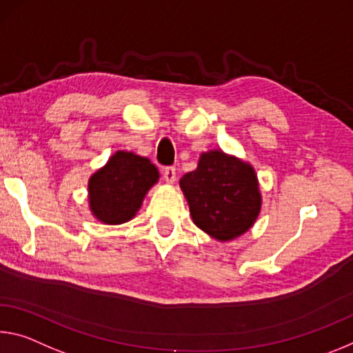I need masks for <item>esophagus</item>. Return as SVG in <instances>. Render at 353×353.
<instances>
[{"label":"esophagus","mask_w":353,"mask_h":353,"mask_svg":"<svg viewBox=\"0 0 353 353\" xmlns=\"http://www.w3.org/2000/svg\"><path fill=\"white\" fill-rule=\"evenodd\" d=\"M163 177H165L166 182H170V183L174 182L176 181V168L174 166H166L163 170Z\"/></svg>","instance_id":"34e87169"}]
</instances>
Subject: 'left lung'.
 <instances>
[{"label": "left lung", "mask_w": 353, "mask_h": 353, "mask_svg": "<svg viewBox=\"0 0 353 353\" xmlns=\"http://www.w3.org/2000/svg\"><path fill=\"white\" fill-rule=\"evenodd\" d=\"M193 223L216 240H232L254 225L261 193L251 165L221 150L199 157L198 168L181 179Z\"/></svg>", "instance_id": "8db88e82"}]
</instances>
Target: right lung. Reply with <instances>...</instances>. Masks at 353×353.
Wrapping results in <instances>:
<instances>
[{
  "label": "right lung",
  "mask_w": 353,
  "mask_h": 353,
  "mask_svg": "<svg viewBox=\"0 0 353 353\" xmlns=\"http://www.w3.org/2000/svg\"><path fill=\"white\" fill-rule=\"evenodd\" d=\"M157 181L159 171L149 159L117 150L89 179V207L105 225H121L137 215Z\"/></svg>",
  "instance_id": "obj_1"
}]
</instances>
